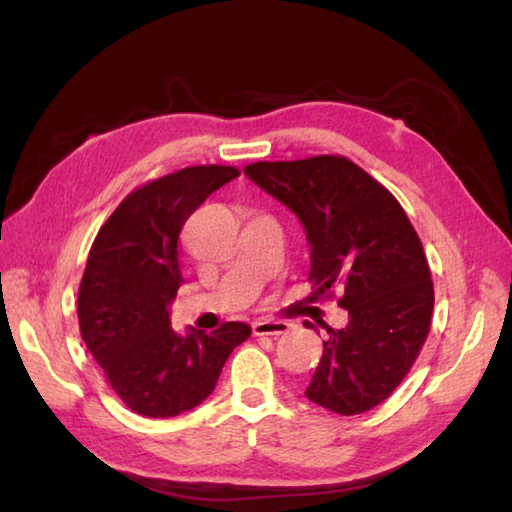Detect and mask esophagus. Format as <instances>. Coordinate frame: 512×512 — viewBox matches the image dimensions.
Masks as SVG:
<instances>
[{
    "label": "esophagus",
    "instance_id": "obj_1",
    "mask_svg": "<svg viewBox=\"0 0 512 512\" xmlns=\"http://www.w3.org/2000/svg\"><path fill=\"white\" fill-rule=\"evenodd\" d=\"M292 325L288 321H277V319H259L253 323V332L257 336H279L286 334Z\"/></svg>",
    "mask_w": 512,
    "mask_h": 512
}]
</instances>
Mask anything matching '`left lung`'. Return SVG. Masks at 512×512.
<instances>
[{"label":"left lung","instance_id":"left-lung-1","mask_svg":"<svg viewBox=\"0 0 512 512\" xmlns=\"http://www.w3.org/2000/svg\"><path fill=\"white\" fill-rule=\"evenodd\" d=\"M244 173L299 217L317 297L343 292L347 323H321L328 336L306 398L341 416L374 409L407 376L431 325V273L407 213L343 156L255 162Z\"/></svg>","mask_w":512,"mask_h":512}]
</instances>
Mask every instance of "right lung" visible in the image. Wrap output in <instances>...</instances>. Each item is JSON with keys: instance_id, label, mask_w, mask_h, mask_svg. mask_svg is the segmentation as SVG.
Instances as JSON below:
<instances>
[{"instance_id": "1", "label": "right lung", "mask_w": 512, "mask_h": 512, "mask_svg": "<svg viewBox=\"0 0 512 512\" xmlns=\"http://www.w3.org/2000/svg\"><path fill=\"white\" fill-rule=\"evenodd\" d=\"M235 167H189L145 184L121 202L96 235L79 288V325L94 361L125 405L171 418L211 396L226 358L250 336L228 321L213 332L171 328L184 284L178 239L184 222Z\"/></svg>"}]
</instances>
